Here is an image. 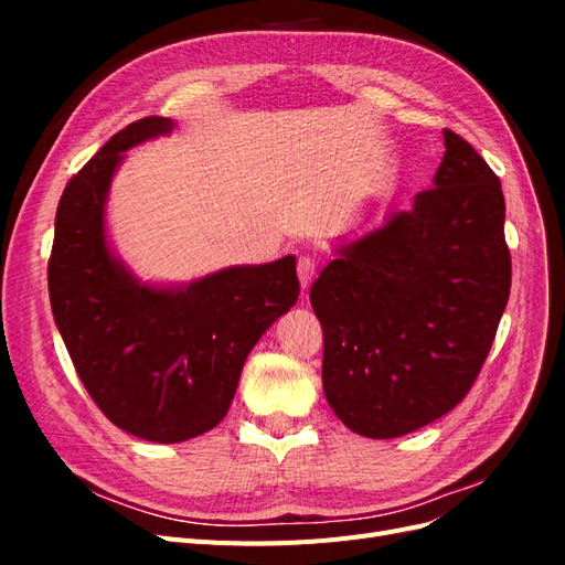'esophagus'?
<instances>
[{
	"label": "esophagus",
	"instance_id": "34e87169",
	"mask_svg": "<svg viewBox=\"0 0 565 565\" xmlns=\"http://www.w3.org/2000/svg\"><path fill=\"white\" fill-rule=\"evenodd\" d=\"M297 276H299V282H301V289L306 292V289L311 287V282L316 278V262L311 259V256H301V259L297 262Z\"/></svg>",
	"mask_w": 565,
	"mask_h": 565
}]
</instances>
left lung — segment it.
Returning a JSON list of instances; mask_svg holds the SVG:
<instances>
[{"label":"left lung","mask_w":565,"mask_h":565,"mask_svg":"<svg viewBox=\"0 0 565 565\" xmlns=\"http://www.w3.org/2000/svg\"><path fill=\"white\" fill-rule=\"evenodd\" d=\"M434 188L339 249L311 287L322 388L367 438H398L467 396L511 287L498 174L450 129Z\"/></svg>","instance_id":"8db88e82"}]
</instances>
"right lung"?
<instances>
[{"instance_id": "add662e5", "label": "right lung", "mask_w": 565, "mask_h": 565, "mask_svg": "<svg viewBox=\"0 0 565 565\" xmlns=\"http://www.w3.org/2000/svg\"><path fill=\"white\" fill-rule=\"evenodd\" d=\"M172 129L158 115L131 122L67 181L49 256L51 311L84 388L115 426L152 443L214 429L249 351L299 299L295 256L162 289L110 254L104 212L122 152Z\"/></svg>"}]
</instances>
